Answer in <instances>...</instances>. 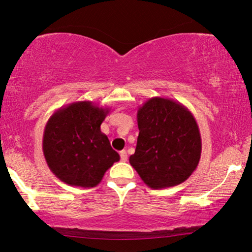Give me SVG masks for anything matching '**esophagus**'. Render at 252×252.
Wrapping results in <instances>:
<instances>
[{
	"instance_id": "34e87169",
	"label": "esophagus",
	"mask_w": 252,
	"mask_h": 252,
	"mask_svg": "<svg viewBox=\"0 0 252 252\" xmlns=\"http://www.w3.org/2000/svg\"><path fill=\"white\" fill-rule=\"evenodd\" d=\"M120 156H121L122 162H126V160H127V154H126V150H121V152H120Z\"/></svg>"
}]
</instances>
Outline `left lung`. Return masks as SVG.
I'll return each instance as SVG.
<instances>
[{
	"label": "left lung",
	"instance_id": "obj_1",
	"mask_svg": "<svg viewBox=\"0 0 252 252\" xmlns=\"http://www.w3.org/2000/svg\"><path fill=\"white\" fill-rule=\"evenodd\" d=\"M139 136L129 162L145 185L164 189L185 182L201 156L196 119L185 105L152 97L137 112Z\"/></svg>",
	"mask_w": 252,
	"mask_h": 252
}]
</instances>
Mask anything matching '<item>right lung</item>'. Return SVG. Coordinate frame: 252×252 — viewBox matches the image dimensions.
Here are the masks:
<instances>
[{
  "label": "right lung",
  "mask_w": 252,
  "mask_h": 252,
  "mask_svg": "<svg viewBox=\"0 0 252 252\" xmlns=\"http://www.w3.org/2000/svg\"><path fill=\"white\" fill-rule=\"evenodd\" d=\"M110 107L89 100L74 102L56 110L43 136L45 160L56 178L72 187L94 188L108 168L120 160L100 125Z\"/></svg>",
  "instance_id": "right-lung-1"
}]
</instances>
